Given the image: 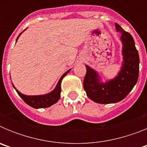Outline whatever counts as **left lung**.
Listing matches in <instances>:
<instances>
[{
    "instance_id": "8db88e82",
    "label": "left lung",
    "mask_w": 147,
    "mask_h": 147,
    "mask_svg": "<svg viewBox=\"0 0 147 147\" xmlns=\"http://www.w3.org/2000/svg\"><path fill=\"white\" fill-rule=\"evenodd\" d=\"M117 32H121L123 44V64L121 71L113 80L105 83L100 82L98 73L86 66L83 86L90 99L98 104L116 103L124 99L137 83L139 74V55L133 37L115 23Z\"/></svg>"
}]
</instances>
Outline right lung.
I'll list each match as a JSON object with an SVG mask.
<instances>
[{"label":"right lung","instance_id":"right-lung-1","mask_svg":"<svg viewBox=\"0 0 147 147\" xmlns=\"http://www.w3.org/2000/svg\"><path fill=\"white\" fill-rule=\"evenodd\" d=\"M21 33L19 34L16 40V42L19 37L20 36ZM71 71V69L66 71L64 74L61 76L60 80L58 82L57 85L54 88V90L51 92V93H47L45 95H40V96H26L23 93H20L18 90L15 88V86L13 85V87L16 90L17 93L20 96V98L29 106L34 108L38 109V108H45V107H49L50 106L53 105L54 104L57 103L58 102V100L60 98V93H61V82H62V79L67 75V74Z\"/></svg>","mask_w":147,"mask_h":147}]
</instances>
